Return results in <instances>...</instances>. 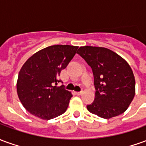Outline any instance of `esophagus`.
Wrapping results in <instances>:
<instances>
[{"label": "esophagus", "mask_w": 146, "mask_h": 146, "mask_svg": "<svg viewBox=\"0 0 146 146\" xmlns=\"http://www.w3.org/2000/svg\"><path fill=\"white\" fill-rule=\"evenodd\" d=\"M76 94L77 95H81L83 94V92L82 91H81V92H76Z\"/></svg>", "instance_id": "esophagus-1"}]
</instances>
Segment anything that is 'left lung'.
<instances>
[{"instance_id":"obj_1","label":"left lung","mask_w":146,"mask_h":146,"mask_svg":"<svg viewBox=\"0 0 146 146\" xmlns=\"http://www.w3.org/2000/svg\"><path fill=\"white\" fill-rule=\"evenodd\" d=\"M92 69L95 101L90 113L110 119L124 113L135 94V79L129 64L119 54L102 47L84 46L76 52Z\"/></svg>"}]
</instances>
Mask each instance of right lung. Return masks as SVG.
Returning a JSON list of instances; mask_svg holds the SVG:
<instances>
[{"label": "right lung", "mask_w": 146, "mask_h": 146, "mask_svg": "<svg viewBox=\"0 0 146 146\" xmlns=\"http://www.w3.org/2000/svg\"><path fill=\"white\" fill-rule=\"evenodd\" d=\"M78 47L52 45L37 51L21 68L17 93L26 110L42 119H51L66 112L71 92L57 85L61 71L75 55Z\"/></svg>", "instance_id": "right-lung-1"}]
</instances>
